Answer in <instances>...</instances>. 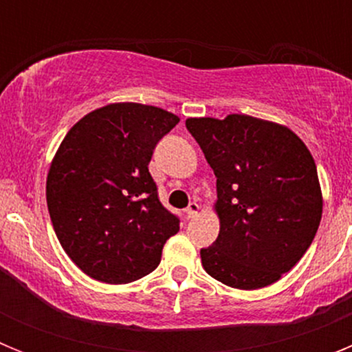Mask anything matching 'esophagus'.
Returning <instances> with one entry per match:
<instances>
[{
	"label": "esophagus",
	"mask_w": 352,
	"mask_h": 352,
	"mask_svg": "<svg viewBox=\"0 0 352 352\" xmlns=\"http://www.w3.org/2000/svg\"><path fill=\"white\" fill-rule=\"evenodd\" d=\"M199 210H201V208H199L197 203H190V204H188V206H186V210H185L186 219H195V217H197V214H199Z\"/></svg>",
	"instance_id": "1"
}]
</instances>
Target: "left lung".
<instances>
[{
    "mask_svg": "<svg viewBox=\"0 0 352 352\" xmlns=\"http://www.w3.org/2000/svg\"><path fill=\"white\" fill-rule=\"evenodd\" d=\"M217 176L219 238L201 250L208 275L234 289L280 280L312 243L322 192L309 148L280 123L247 114L188 118Z\"/></svg>",
    "mask_w": 352,
    "mask_h": 352,
    "instance_id": "left-lung-1",
    "label": "left lung"
}]
</instances>
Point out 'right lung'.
Masks as SVG:
<instances>
[{
    "instance_id": "add662e5",
    "label": "right lung",
    "mask_w": 352,
    "mask_h": 352,
    "mask_svg": "<svg viewBox=\"0 0 352 352\" xmlns=\"http://www.w3.org/2000/svg\"><path fill=\"white\" fill-rule=\"evenodd\" d=\"M155 105L116 102L68 130L47 174V208L67 256L88 276L129 284L153 272L179 231L148 170L157 142L178 125Z\"/></svg>"
}]
</instances>
